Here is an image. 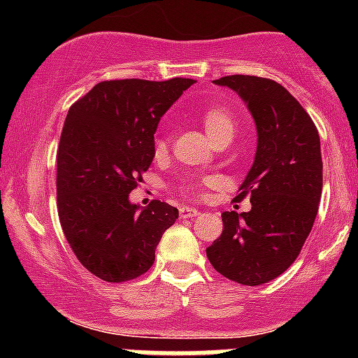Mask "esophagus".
<instances>
[{"mask_svg": "<svg viewBox=\"0 0 358 358\" xmlns=\"http://www.w3.org/2000/svg\"><path fill=\"white\" fill-rule=\"evenodd\" d=\"M199 215L196 208H189V206H182L180 208V218H194V216Z\"/></svg>", "mask_w": 358, "mask_h": 358, "instance_id": "1", "label": "esophagus"}]
</instances>
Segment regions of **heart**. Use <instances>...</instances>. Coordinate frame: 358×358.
Masks as SVG:
<instances>
[{
    "mask_svg": "<svg viewBox=\"0 0 358 358\" xmlns=\"http://www.w3.org/2000/svg\"><path fill=\"white\" fill-rule=\"evenodd\" d=\"M201 124L202 128H204L206 135L209 136V140H211L213 143L218 138H222V136H234V129H236V122H234L232 114L227 109H223V107H209V109L202 110ZM164 150L166 140L162 138V136H156V140H154V154H156V156H161V154H164ZM211 183H215V178H189L183 183L182 189L185 190L187 194H190V196H197V194H201L202 190H204L206 187L211 185Z\"/></svg>",
    "mask_w": 358,
    "mask_h": 358,
    "instance_id": "heart-1",
    "label": "heart"
}]
</instances>
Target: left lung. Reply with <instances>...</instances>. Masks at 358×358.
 Wrapping results in <instances>:
<instances>
[{
	"label": "left lung",
	"instance_id": "left-lung-1",
	"mask_svg": "<svg viewBox=\"0 0 358 358\" xmlns=\"http://www.w3.org/2000/svg\"><path fill=\"white\" fill-rule=\"evenodd\" d=\"M213 83L244 100L258 145L236 197L248 196L251 209L222 213L223 232L206 255L227 279L262 286L289 268L315 222L322 196L319 131L298 100L272 79L236 74Z\"/></svg>",
	"mask_w": 358,
	"mask_h": 358
}]
</instances>
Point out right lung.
Returning a JSON list of instances; mask_svg holds the SVG:
<instances>
[{"instance_id":"obj_1","label":"right lung","mask_w":358,"mask_h":358,"mask_svg":"<svg viewBox=\"0 0 358 358\" xmlns=\"http://www.w3.org/2000/svg\"><path fill=\"white\" fill-rule=\"evenodd\" d=\"M194 79H117L93 86L67 112L57 150V208L69 246L93 275L126 282L152 266L178 209L129 202L154 159L164 112Z\"/></svg>"}]
</instances>
